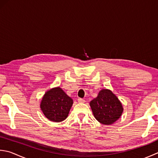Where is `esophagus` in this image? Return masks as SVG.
<instances>
[{
	"mask_svg": "<svg viewBox=\"0 0 158 158\" xmlns=\"http://www.w3.org/2000/svg\"><path fill=\"white\" fill-rule=\"evenodd\" d=\"M78 102L79 103H85V100L83 99V98H78Z\"/></svg>",
	"mask_w": 158,
	"mask_h": 158,
	"instance_id": "obj_1",
	"label": "esophagus"
}]
</instances>
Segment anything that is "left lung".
<instances>
[{
	"mask_svg": "<svg viewBox=\"0 0 158 158\" xmlns=\"http://www.w3.org/2000/svg\"><path fill=\"white\" fill-rule=\"evenodd\" d=\"M94 118L103 125H110L121 116L123 107L121 102L108 89H102L97 98L89 103Z\"/></svg>",
	"mask_w": 158,
	"mask_h": 158,
	"instance_id": "8db88e82",
	"label": "left lung"
}]
</instances>
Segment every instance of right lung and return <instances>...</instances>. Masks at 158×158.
Returning a JSON list of instances; mask_svg holds the SVG:
<instances>
[{
    "label": "right lung",
    "instance_id": "right-lung-1",
    "mask_svg": "<svg viewBox=\"0 0 158 158\" xmlns=\"http://www.w3.org/2000/svg\"><path fill=\"white\" fill-rule=\"evenodd\" d=\"M73 100L60 87L52 88L45 92L40 103V108L46 118L52 122L66 119Z\"/></svg>",
    "mask_w": 158,
    "mask_h": 158
}]
</instances>
